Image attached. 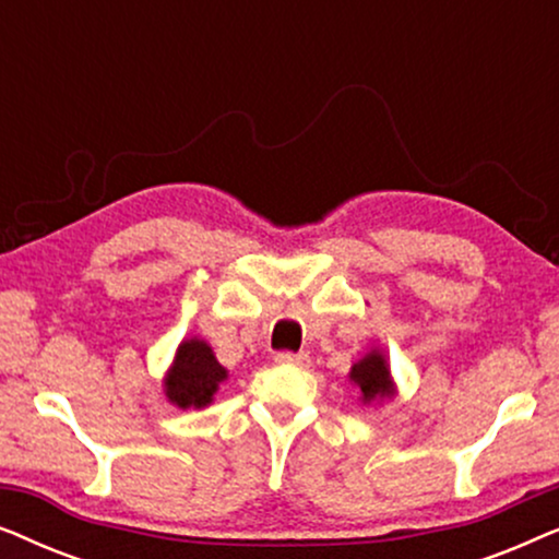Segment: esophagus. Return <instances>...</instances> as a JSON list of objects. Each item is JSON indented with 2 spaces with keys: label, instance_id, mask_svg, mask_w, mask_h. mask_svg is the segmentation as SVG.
I'll use <instances>...</instances> for the list:
<instances>
[{
  "label": "esophagus",
  "instance_id": "esophagus-1",
  "mask_svg": "<svg viewBox=\"0 0 559 559\" xmlns=\"http://www.w3.org/2000/svg\"><path fill=\"white\" fill-rule=\"evenodd\" d=\"M277 361L280 364H289V366H300V369H305V366H310V356L308 354H289V350H282V354H277Z\"/></svg>",
  "mask_w": 559,
  "mask_h": 559
}]
</instances>
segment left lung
Instances as JSON below:
<instances>
[{
    "mask_svg": "<svg viewBox=\"0 0 559 559\" xmlns=\"http://www.w3.org/2000/svg\"><path fill=\"white\" fill-rule=\"evenodd\" d=\"M348 377L358 389H361L364 402L389 400V396L394 394V381L392 373H389L386 356L377 348H373L371 354H366L361 361L350 366Z\"/></svg>",
    "mask_w": 559,
    "mask_h": 559,
    "instance_id": "left-lung-1",
    "label": "left lung"
}]
</instances>
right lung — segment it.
<instances>
[{
  "instance_id": "obj_1",
  "label": "right lung",
  "mask_w": 559,
  "mask_h": 559,
  "mask_svg": "<svg viewBox=\"0 0 559 559\" xmlns=\"http://www.w3.org/2000/svg\"><path fill=\"white\" fill-rule=\"evenodd\" d=\"M226 369L216 361L211 346L201 338H188L178 346L173 369L165 379V394L180 409H201L213 402L221 381H226Z\"/></svg>"
}]
</instances>
